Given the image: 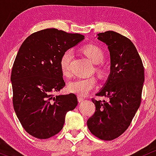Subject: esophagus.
<instances>
[{
  "mask_svg": "<svg viewBox=\"0 0 156 156\" xmlns=\"http://www.w3.org/2000/svg\"><path fill=\"white\" fill-rule=\"evenodd\" d=\"M77 99H78L79 102H81V101H83L84 100V98L83 97H80V96H78Z\"/></svg>",
  "mask_w": 156,
  "mask_h": 156,
  "instance_id": "34e87169",
  "label": "esophagus"
}]
</instances>
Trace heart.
Masks as SVG:
<instances>
[{
    "label": "heart",
    "instance_id": "1",
    "mask_svg": "<svg viewBox=\"0 0 156 156\" xmlns=\"http://www.w3.org/2000/svg\"><path fill=\"white\" fill-rule=\"evenodd\" d=\"M82 51L86 57L95 64L101 62L104 59V54L99 47L94 45H87L82 48ZM72 54L70 51H66L61 56L59 59V68L62 74L68 76L70 73V62H71ZM97 71L101 73V67H97ZM97 80L94 76L85 78H79L70 82L68 85V90L70 92L77 94L79 96H86L90 90L95 86Z\"/></svg>",
    "mask_w": 156,
    "mask_h": 156
}]
</instances>
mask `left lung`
I'll return each mask as SVG.
<instances>
[{"label":"left lung","instance_id":"left-lung-1","mask_svg":"<svg viewBox=\"0 0 156 156\" xmlns=\"http://www.w3.org/2000/svg\"><path fill=\"white\" fill-rule=\"evenodd\" d=\"M98 40L108 45L111 73L96 95L108 101H92L96 111L87 121L93 135L105 141L120 136L128 128L141 101L144 69L136 48L130 39L113 31L99 33Z\"/></svg>","mask_w":156,"mask_h":156}]
</instances>
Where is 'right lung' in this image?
Wrapping results in <instances>:
<instances>
[{
	"mask_svg": "<svg viewBox=\"0 0 156 156\" xmlns=\"http://www.w3.org/2000/svg\"><path fill=\"white\" fill-rule=\"evenodd\" d=\"M85 37L46 29L28 37L19 48L12 70L13 106L25 130L46 139L62 129L68 111L77 105L73 94L55 96L66 85L59 68L64 52Z\"/></svg>",
	"mask_w": 156,
	"mask_h": 156,
	"instance_id": "right-lung-1",
	"label": "right lung"
}]
</instances>
